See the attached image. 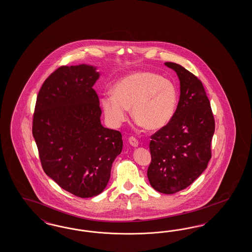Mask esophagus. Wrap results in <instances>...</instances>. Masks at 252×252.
Listing matches in <instances>:
<instances>
[{
    "label": "esophagus",
    "instance_id": "esophagus-1",
    "mask_svg": "<svg viewBox=\"0 0 252 252\" xmlns=\"http://www.w3.org/2000/svg\"><path fill=\"white\" fill-rule=\"evenodd\" d=\"M128 141H129L130 145H132L133 147H137L138 146V140L135 137H130L128 138Z\"/></svg>",
    "mask_w": 252,
    "mask_h": 252
}]
</instances>
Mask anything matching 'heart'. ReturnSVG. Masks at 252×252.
Returning a JSON list of instances; mask_svg holds the SVG:
<instances>
[{"label":"heart","instance_id":"heart-1","mask_svg":"<svg viewBox=\"0 0 252 252\" xmlns=\"http://www.w3.org/2000/svg\"><path fill=\"white\" fill-rule=\"evenodd\" d=\"M178 99L176 86L149 71H138L123 77L114 87L113 96H104L101 105L107 120L119 126L126 120V109L143 128L158 130L175 113Z\"/></svg>","mask_w":252,"mask_h":252}]
</instances>
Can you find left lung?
Returning <instances> with one entry per match:
<instances>
[{"label": "left lung", "mask_w": 252, "mask_h": 252, "mask_svg": "<svg viewBox=\"0 0 252 252\" xmlns=\"http://www.w3.org/2000/svg\"><path fill=\"white\" fill-rule=\"evenodd\" d=\"M180 80V99L167 125L151 136L152 160L147 176L155 190L175 194L190 186L212 158L215 130L205 89L197 76L182 65L167 62Z\"/></svg>", "instance_id": "1"}]
</instances>
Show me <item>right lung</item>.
<instances>
[{
	"mask_svg": "<svg viewBox=\"0 0 252 252\" xmlns=\"http://www.w3.org/2000/svg\"><path fill=\"white\" fill-rule=\"evenodd\" d=\"M93 66L62 65L46 78L36 100L32 134L43 171L64 190L92 198L106 188L122 152L121 132L101 126Z\"/></svg>",
	"mask_w": 252,
	"mask_h": 252,
	"instance_id": "obj_1",
	"label": "right lung"
}]
</instances>
